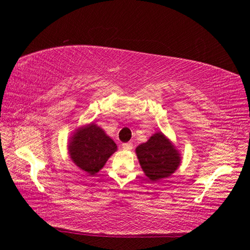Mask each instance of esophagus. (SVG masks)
Returning a JSON list of instances; mask_svg holds the SVG:
<instances>
[{
    "label": "esophagus",
    "instance_id": "esophagus-1",
    "mask_svg": "<svg viewBox=\"0 0 250 250\" xmlns=\"http://www.w3.org/2000/svg\"><path fill=\"white\" fill-rule=\"evenodd\" d=\"M122 147H124V150L130 151V150H132L133 146H132V143H131V142H128V143H124V145H122Z\"/></svg>",
    "mask_w": 250,
    "mask_h": 250
}]
</instances>
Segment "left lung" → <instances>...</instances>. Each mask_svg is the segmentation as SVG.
Masks as SVG:
<instances>
[{"instance_id": "left-lung-1", "label": "left lung", "mask_w": 250, "mask_h": 250, "mask_svg": "<svg viewBox=\"0 0 250 250\" xmlns=\"http://www.w3.org/2000/svg\"><path fill=\"white\" fill-rule=\"evenodd\" d=\"M135 153L145 174L156 182L173 174L181 164V154L162 132H156Z\"/></svg>"}]
</instances>
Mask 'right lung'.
<instances>
[{
	"label": "right lung",
	"mask_w": 250,
	"mask_h": 250,
	"mask_svg": "<svg viewBox=\"0 0 250 250\" xmlns=\"http://www.w3.org/2000/svg\"><path fill=\"white\" fill-rule=\"evenodd\" d=\"M116 151L115 141L95 124L76 130L68 145L70 159L89 175L98 173Z\"/></svg>",
	"instance_id": "1"
}]
</instances>
